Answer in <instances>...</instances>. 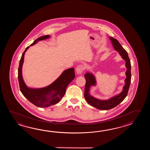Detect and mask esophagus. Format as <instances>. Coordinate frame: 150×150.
Listing matches in <instances>:
<instances>
[{"label":"esophagus","instance_id":"esophagus-1","mask_svg":"<svg viewBox=\"0 0 150 150\" xmlns=\"http://www.w3.org/2000/svg\"><path fill=\"white\" fill-rule=\"evenodd\" d=\"M84 70V67L83 65H79L76 67V72L77 74H81Z\"/></svg>","mask_w":150,"mask_h":150}]
</instances>
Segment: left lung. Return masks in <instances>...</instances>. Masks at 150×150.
Wrapping results in <instances>:
<instances>
[{"mask_svg": "<svg viewBox=\"0 0 150 150\" xmlns=\"http://www.w3.org/2000/svg\"><path fill=\"white\" fill-rule=\"evenodd\" d=\"M110 40L112 41V45L116 51H118L122 58L125 61V67H127V71L125 72L126 79L125 80V85L123 86V91L118 95H116L108 100H99L94 98L89 94V88L91 86H95L96 85V80L95 76L90 72H87L85 75L86 79V84L85 87L84 96L86 101L90 105L100 110H109L113 108L118 105L127 96L129 87L130 85L131 78V63L129 58L127 52L124 48L122 47L118 40L110 37Z\"/></svg>", "mask_w": 150, "mask_h": 150, "instance_id": "left-lung-1", "label": "left lung"}]
</instances>
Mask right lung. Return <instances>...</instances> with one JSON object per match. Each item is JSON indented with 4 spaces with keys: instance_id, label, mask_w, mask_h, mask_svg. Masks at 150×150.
Instances as JSON below:
<instances>
[{
    "instance_id": "1",
    "label": "right lung",
    "mask_w": 150,
    "mask_h": 150,
    "mask_svg": "<svg viewBox=\"0 0 150 150\" xmlns=\"http://www.w3.org/2000/svg\"><path fill=\"white\" fill-rule=\"evenodd\" d=\"M49 35H45L37 38L30 46L35 45L36 42L49 38ZM30 46L27 47L23 52L20 61L18 68V80L20 89L23 96L34 105L45 108L55 105L59 102L64 96L68 85L75 78L74 69L70 68L64 71L61 76L50 85L41 88H31L26 86L22 76V67L25 51Z\"/></svg>"
}]
</instances>
